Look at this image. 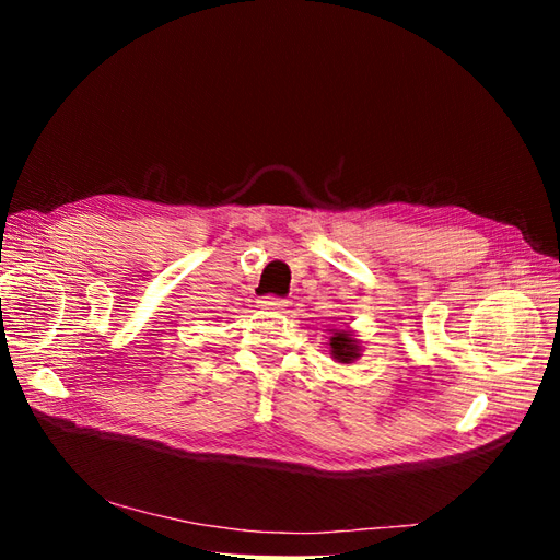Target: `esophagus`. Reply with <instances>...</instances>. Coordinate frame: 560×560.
<instances>
[{
  "instance_id": "esophagus-1",
  "label": "esophagus",
  "mask_w": 560,
  "mask_h": 560,
  "mask_svg": "<svg viewBox=\"0 0 560 560\" xmlns=\"http://www.w3.org/2000/svg\"><path fill=\"white\" fill-rule=\"evenodd\" d=\"M259 303H261V306H266V308H282V306H287V299L276 296V294H268Z\"/></svg>"
}]
</instances>
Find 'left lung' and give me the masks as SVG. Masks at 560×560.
<instances>
[{"mask_svg": "<svg viewBox=\"0 0 560 560\" xmlns=\"http://www.w3.org/2000/svg\"><path fill=\"white\" fill-rule=\"evenodd\" d=\"M329 346H331V352L338 362H350L358 358V343H354L352 338L343 331H336V336H331Z\"/></svg>", "mask_w": 560, "mask_h": 560, "instance_id": "left-lung-1", "label": "left lung"}]
</instances>
